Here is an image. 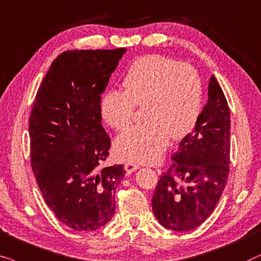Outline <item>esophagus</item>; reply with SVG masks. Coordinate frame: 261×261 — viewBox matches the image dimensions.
<instances>
[{
    "label": "esophagus",
    "instance_id": "34e87169",
    "mask_svg": "<svg viewBox=\"0 0 261 261\" xmlns=\"http://www.w3.org/2000/svg\"><path fill=\"white\" fill-rule=\"evenodd\" d=\"M124 168H125V172H126V175H130L133 172L137 171V169L140 168V166L135 165V163L128 162V163H126V165L124 166Z\"/></svg>",
    "mask_w": 261,
    "mask_h": 261
}]
</instances>
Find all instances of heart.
<instances>
[{"label":"heart","instance_id":"obj_1","mask_svg":"<svg viewBox=\"0 0 261 261\" xmlns=\"http://www.w3.org/2000/svg\"><path fill=\"white\" fill-rule=\"evenodd\" d=\"M125 90L110 89L101 99V116L114 130L133 123L136 106L145 107L147 123L125 131L114 142L118 159L137 163L159 160L168 140H181L196 126L203 105V85L189 64L161 55L141 57L128 69Z\"/></svg>","mask_w":261,"mask_h":261}]
</instances>
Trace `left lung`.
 <instances>
[{
	"label": "left lung",
	"mask_w": 261,
	"mask_h": 261,
	"mask_svg": "<svg viewBox=\"0 0 261 261\" xmlns=\"http://www.w3.org/2000/svg\"><path fill=\"white\" fill-rule=\"evenodd\" d=\"M207 101L192 131L173 152V163L160 178L152 196L159 223L175 231L200 225L220 200L230 162V112L213 75Z\"/></svg>",
	"instance_id": "8db88e82"
}]
</instances>
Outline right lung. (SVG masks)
Listing matches in <instances>:
<instances>
[{
	"instance_id": "obj_1",
	"label": "right lung",
	"mask_w": 261,
	"mask_h": 261,
	"mask_svg": "<svg viewBox=\"0 0 261 261\" xmlns=\"http://www.w3.org/2000/svg\"><path fill=\"white\" fill-rule=\"evenodd\" d=\"M125 48L65 51L52 62L30 117L31 165L45 203L79 231L109 223L116 210L121 165L100 169L110 137L101 125V94Z\"/></svg>"
}]
</instances>
